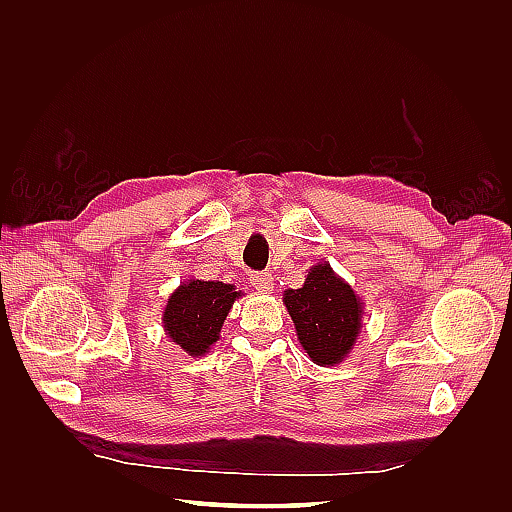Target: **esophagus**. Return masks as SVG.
Masks as SVG:
<instances>
[{"instance_id": "1", "label": "esophagus", "mask_w": 512, "mask_h": 512, "mask_svg": "<svg viewBox=\"0 0 512 512\" xmlns=\"http://www.w3.org/2000/svg\"><path fill=\"white\" fill-rule=\"evenodd\" d=\"M250 284L258 292H271L273 290V275L271 273H252Z\"/></svg>"}]
</instances>
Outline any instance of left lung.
<instances>
[{"instance_id": "left-lung-1", "label": "left lung", "mask_w": 512, "mask_h": 512, "mask_svg": "<svg viewBox=\"0 0 512 512\" xmlns=\"http://www.w3.org/2000/svg\"><path fill=\"white\" fill-rule=\"evenodd\" d=\"M284 305L299 344L316 365L333 367L348 359L363 329L365 303L327 260L307 271L301 288L284 290Z\"/></svg>"}]
</instances>
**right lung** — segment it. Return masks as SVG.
Instances as JSON below:
<instances>
[{"label":"right lung","instance_id":"right-lung-1","mask_svg":"<svg viewBox=\"0 0 512 512\" xmlns=\"http://www.w3.org/2000/svg\"><path fill=\"white\" fill-rule=\"evenodd\" d=\"M241 290L224 282H205L190 277L170 294L164 312V333L185 354L200 359L220 339L224 320Z\"/></svg>","mask_w":512,"mask_h":512}]
</instances>
